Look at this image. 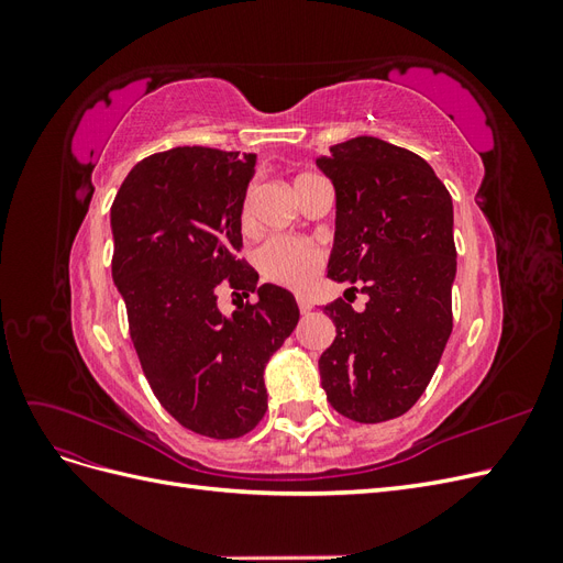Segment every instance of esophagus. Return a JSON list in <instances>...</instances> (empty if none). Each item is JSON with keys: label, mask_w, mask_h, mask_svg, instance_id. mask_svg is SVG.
Here are the masks:
<instances>
[{"label": "esophagus", "mask_w": 563, "mask_h": 563, "mask_svg": "<svg viewBox=\"0 0 563 563\" xmlns=\"http://www.w3.org/2000/svg\"><path fill=\"white\" fill-rule=\"evenodd\" d=\"M296 302H298V310H300V314H308V312L312 310V300H310L308 296H302V294H300V296L296 298Z\"/></svg>", "instance_id": "34e87169"}]
</instances>
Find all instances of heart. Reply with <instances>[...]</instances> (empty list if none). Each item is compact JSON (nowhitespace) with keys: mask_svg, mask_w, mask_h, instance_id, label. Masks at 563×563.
I'll return each instance as SVG.
<instances>
[{"mask_svg":"<svg viewBox=\"0 0 563 563\" xmlns=\"http://www.w3.org/2000/svg\"><path fill=\"white\" fill-rule=\"evenodd\" d=\"M300 178L305 176H298L296 180ZM251 207H253V199L249 192L242 209L244 223L251 220ZM255 265H258L261 275L272 284L286 286V288H305L321 269L323 251L308 240H296V236H272V240H267L258 249V253H255Z\"/></svg>","mask_w":563,"mask_h":563,"instance_id":"obj_1","label":"heart"}]
</instances>
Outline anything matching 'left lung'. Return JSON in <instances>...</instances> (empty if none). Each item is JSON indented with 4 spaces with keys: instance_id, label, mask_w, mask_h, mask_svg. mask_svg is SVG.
<instances>
[{
    "instance_id": "obj_1",
    "label": "left lung",
    "mask_w": 563,
    "mask_h": 563,
    "mask_svg": "<svg viewBox=\"0 0 563 563\" xmlns=\"http://www.w3.org/2000/svg\"><path fill=\"white\" fill-rule=\"evenodd\" d=\"M335 187L329 277L368 296L354 312L327 305L335 323L319 356L321 387L356 422L404 416L430 385L453 331L451 195L416 152L360 135L317 157Z\"/></svg>"
}]
</instances>
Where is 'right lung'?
<instances>
[{
    "instance_id": "obj_1",
    "label": "right lung",
    "mask_w": 563,
    "mask_h": 563,
    "mask_svg": "<svg viewBox=\"0 0 563 563\" xmlns=\"http://www.w3.org/2000/svg\"><path fill=\"white\" fill-rule=\"evenodd\" d=\"M253 152L174 147L131 168L112 201V279L126 302L131 343L159 404L211 439L251 432L267 411L263 373L298 323L294 296L258 288L232 319L220 288L255 291L242 258V207Z\"/></svg>"
}]
</instances>
